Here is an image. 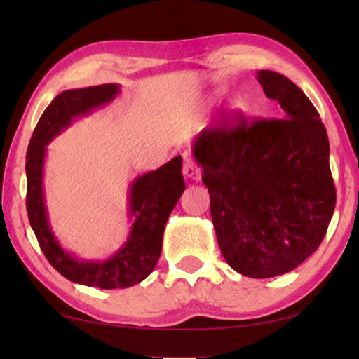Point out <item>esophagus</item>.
I'll return each mask as SVG.
<instances>
[{
  "label": "esophagus",
  "mask_w": 359,
  "mask_h": 359,
  "mask_svg": "<svg viewBox=\"0 0 359 359\" xmlns=\"http://www.w3.org/2000/svg\"><path fill=\"white\" fill-rule=\"evenodd\" d=\"M184 169H182V172H184V175L187 179H191V180H199L201 179V169H199V166L196 165V161L193 160V158L190 156V154H184Z\"/></svg>",
  "instance_id": "obj_1"
}]
</instances>
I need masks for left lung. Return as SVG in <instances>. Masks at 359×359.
I'll return each instance as SVG.
<instances>
[{
    "label": "left lung",
    "instance_id": "obj_1",
    "mask_svg": "<svg viewBox=\"0 0 359 359\" xmlns=\"http://www.w3.org/2000/svg\"><path fill=\"white\" fill-rule=\"evenodd\" d=\"M271 120H223L193 142L210 194L218 245L236 272L252 278L287 274L323 241L336 208L330 141L302 90L274 71H258Z\"/></svg>",
    "mask_w": 359,
    "mask_h": 359
}]
</instances>
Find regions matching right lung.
<instances>
[{
	"instance_id": "obj_1",
	"label": "right lung",
	"mask_w": 359,
	"mask_h": 359,
	"mask_svg": "<svg viewBox=\"0 0 359 359\" xmlns=\"http://www.w3.org/2000/svg\"><path fill=\"white\" fill-rule=\"evenodd\" d=\"M118 92V83H102L60 93L36 125L25 165L28 220L42 253L68 280L101 290L128 288L150 276L160 258L168 218L185 190L180 172L182 156H174L156 171L139 175L131 182L128 191L131 229L123 245L111 258L81 259L60 244L48 222L42 184L47 145L76 118L109 104Z\"/></svg>"
}]
</instances>
